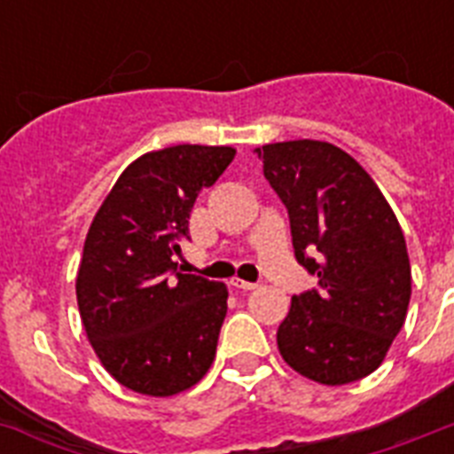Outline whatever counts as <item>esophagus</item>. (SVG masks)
Returning a JSON list of instances; mask_svg holds the SVG:
<instances>
[{
  "instance_id": "34e87169",
  "label": "esophagus",
  "mask_w": 454,
  "mask_h": 454,
  "mask_svg": "<svg viewBox=\"0 0 454 454\" xmlns=\"http://www.w3.org/2000/svg\"><path fill=\"white\" fill-rule=\"evenodd\" d=\"M231 285H233L235 290H254L256 285L254 283H247V280H240V278H233V280H231Z\"/></svg>"
}]
</instances>
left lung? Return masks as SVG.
Returning a JSON list of instances; mask_svg holds the SVG:
<instances>
[{
	"label": "left lung",
	"mask_w": 454,
	"mask_h": 454,
	"mask_svg": "<svg viewBox=\"0 0 454 454\" xmlns=\"http://www.w3.org/2000/svg\"><path fill=\"white\" fill-rule=\"evenodd\" d=\"M290 214L294 256L317 290L292 297L278 348L292 370L327 387L351 384L387 358L412 294L408 247L394 209L348 153L325 141L256 148Z\"/></svg>",
	"instance_id": "obj_1"
}]
</instances>
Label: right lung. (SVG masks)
Listing matches in <instances>:
<instances>
[{
  "instance_id": "obj_1",
  "label": "right lung",
  "mask_w": 454,
  "mask_h": 454,
  "mask_svg": "<svg viewBox=\"0 0 454 454\" xmlns=\"http://www.w3.org/2000/svg\"><path fill=\"white\" fill-rule=\"evenodd\" d=\"M231 145H171L120 174L89 226L77 306L101 365L137 394L167 398L195 387L216 356L223 283L176 273L202 188L233 162Z\"/></svg>"
}]
</instances>
